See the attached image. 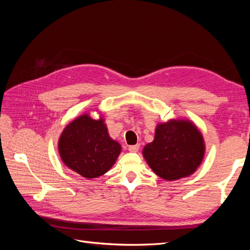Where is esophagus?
<instances>
[{
    "mask_svg": "<svg viewBox=\"0 0 250 250\" xmlns=\"http://www.w3.org/2000/svg\"><path fill=\"white\" fill-rule=\"evenodd\" d=\"M140 149V144H137V145H132L128 147V150L130 151V152H138Z\"/></svg>",
    "mask_w": 250,
    "mask_h": 250,
    "instance_id": "esophagus-1",
    "label": "esophagus"
}]
</instances>
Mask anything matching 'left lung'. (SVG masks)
<instances>
[{"mask_svg": "<svg viewBox=\"0 0 250 250\" xmlns=\"http://www.w3.org/2000/svg\"><path fill=\"white\" fill-rule=\"evenodd\" d=\"M204 152L202 133L188 119H171L157 124L153 142L143 148L149 167L169 181L192 175L201 165Z\"/></svg>", "mask_w": 250, "mask_h": 250, "instance_id": "1", "label": "left lung"}]
</instances>
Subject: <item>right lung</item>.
I'll return each instance as SVG.
<instances>
[{
  "mask_svg": "<svg viewBox=\"0 0 250 250\" xmlns=\"http://www.w3.org/2000/svg\"><path fill=\"white\" fill-rule=\"evenodd\" d=\"M121 145L109 137L102 117L90 118L87 112L66 125L58 140L62 163L88 179L106 173L121 153Z\"/></svg>",
  "mask_w": 250,
  "mask_h": 250,
  "instance_id": "add662e5",
  "label": "right lung"
}]
</instances>
